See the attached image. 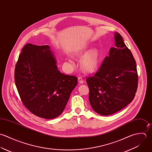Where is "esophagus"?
<instances>
[{
    "label": "esophagus",
    "instance_id": "esophagus-1",
    "mask_svg": "<svg viewBox=\"0 0 152 152\" xmlns=\"http://www.w3.org/2000/svg\"><path fill=\"white\" fill-rule=\"evenodd\" d=\"M78 81L79 83H80V84H83L84 82V79L82 77H78Z\"/></svg>",
    "mask_w": 152,
    "mask_h": 152
}]
</instances>
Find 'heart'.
<instances>
[{
  "instance_id": "obj_1",
  "label": "heart",
  "mask_w": 152,
  "mask_h": 152,
  "mask_svg": "<svg viewBox=\"0 0 152 152\" xmlns=\"http://www.w3.org/2000/svg\"><path fill=\"white\" fill-rule=\"evenodd\" d=\"M88 50L87 46H83L76 50L74 52V55L78 56H81L85 53L81 60V66L82 69L87 73H93L97 71L99 66V53L96 49H93L87 52ZM71 64H73L71 59H69Z\"/></svg>"
}]
</instances>
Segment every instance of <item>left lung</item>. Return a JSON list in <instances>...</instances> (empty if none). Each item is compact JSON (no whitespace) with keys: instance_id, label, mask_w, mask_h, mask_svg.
Returning a JSON list of instances; mask_svg holds the SVG:
<instances>
[{"instance_id":"1","label":"left lung","mask_w":152,"mask_h":152,"mask_svg":"<svg viewBox=\"0 0 152 152\" xmlns=\"http://www.w3.org/2000/svg\"><path fill=\"white\" fill-rule=\"evenodd\" d=\"M112 47L98 71L86 80L89 101L93 109L102 115L113 114L130 103L138 86L136 61L120 34H114Z\"/></svg>"}]
</instances>
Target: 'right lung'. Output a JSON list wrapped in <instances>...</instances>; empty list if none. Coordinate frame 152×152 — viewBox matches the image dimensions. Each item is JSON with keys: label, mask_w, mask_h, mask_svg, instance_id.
Wrapping results in <instances>:
<instances>
[{"label": "right lung", "mask_w": 152, "mask_h": 152, "mask_svg": "<svg viewBox=\"0 0 152 152\" xmlns=\"http://www.w3.org/2000/svg\"><path fill=\"white\" fill-rule=\"evenodd\" d=\"M15 81L26 108L38 117L52 119L63 112L78 79L58 69L48 45L28 44L16 64Z\"/></svg>", "instance_id": "obj_1"}]
</instances>
